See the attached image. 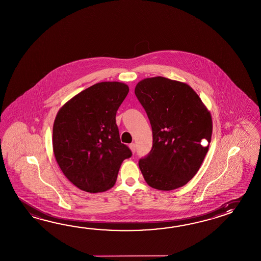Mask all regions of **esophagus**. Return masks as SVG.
I'll return each mask as SVG.
<instances>
[{
	"label": "esophagus",
	"mask_w": 261,
	"mask_h": 261,
	"mask_svg": "<svg viewBox=\"0 0 261 261\" xmlns=\"http://www.w3.org/2000/svg\"><path fill=\"white\" fill-rule=\"evenodd\" d=\"M129 147H130V149H131V151H133V152H136V149H137V146L135 143H131V144L129 145Z\"/></svg>",
	"instance_id": "esophagus-1"
}]
</instances>
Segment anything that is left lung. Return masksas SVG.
Segmentation results:
<instances>
[{"mask_svg": "<svg viewBox=\"0 0 261 261\" xmlns=\"http://www.w3.org/2000/svg\"><path fill=\"white\" fill-rule=\"evenodd\" d=\"M135 94L152 130L151 150L139 161L146 182L163 191L185 186L208 152L210 112L190 86L163 76L139 81Z\"/></svg>", "mask_w": 261, "mask_h": 261, "instance_id": "obj_1", "label": "left lung"}]
</instances>
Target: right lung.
I'll use <instances>...</instances> for the list:
<instances>
[{
  "label": "right lung",
  "instance_id": "right-lung-1",
  "mask_svg": "<svg viewBox=\"0 0 261 261\" xmlns=\"http://www.w3.org/2000/svg\"><path fill=\"white\" fill-rule=\"evenodd\" d=\"M129 88L100 82L82 91L59 110L53 124L54 155L65 177L89 193L114 186L120 167L132 151L121 142L117 110Z\"/></svg>",
  "mask_w": 261,
  "mask_h": 261
}]
</instances>
